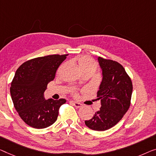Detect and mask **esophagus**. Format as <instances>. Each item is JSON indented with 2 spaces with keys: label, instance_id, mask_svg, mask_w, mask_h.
<instances>
[{
  "label": "esophagus",
  "instance_id": "1",
  "mask_svg": "<svg viewBox=\"0 0 156 156\" xmlns=\"http://www.w3.org/2000/svg\"><path fill=\"white\" fill-rule=\"evenodd\" d=\"M71 103L73 104V105L76 108H80V107H82V106H83L82 104L79 103V102H77V101H71Z\"/></svg>",
  "mask_w": 156,
  "mask_h": 156
}]
</instances>
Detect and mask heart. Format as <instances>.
<instances>
[{
	"instance_id": "obj_1",
	"label": "heart",
	"mask_w": 156,
	"mask_h": 156,
	"mask_svg": "<svg viewBox=\"0 0 156 156\" xmlns=\"http://www.w3.org/2000/svg\"><path fill=\"white\" fill-rule=\"evenodd\" d=\"M77 61L78 62V65L82 71H85L87 70H96L97 65L96 62L91 57L88 56L83 55L77 58Z\"/></svg>"
}]
</instances>
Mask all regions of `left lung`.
<instances>
[{
    "label": "left lung",
    "mask_w": 156,
    "mask_h": 156,
    "mask_svg": "<svg viewBox=\"0 0 156 156\" xmlns=\"http://www.w3.org/2000/svg\"><path fill=\"white\" fill-rule=\"evenodd\" d=\"M102 70V81L97 92L101 108L91 119L85 123L90 129L104 131L114 126L122 119L130 106L132 83L121 64L99 57Z\"/></svg>",
    "instance_id": "left-lung-1"
}]
</instances>
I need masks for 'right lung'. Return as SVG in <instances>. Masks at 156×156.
Masks as SVG:
<instances>
[{"label": "right lung", "mask_w": 156, "mask_h": 156, "mask_svg": "<svg viewBox=\"0 0 156 156\" xmlns=\"http://www.w3.org/2000/svg\"><path fill=\"white\" fill-rule=\"evenodd\" d=\"M68 55H52L34 58L23 63L11 83L10 94L14 106L24 122L31 127L43 129L57 119L65 99L46 100L44 92Z\"/></svg>", "instance_id": "right-lung-1"}]
</instances>
